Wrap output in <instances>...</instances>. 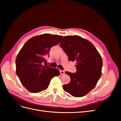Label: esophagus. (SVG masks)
Segmentation results:
<instances>
[{"instance_id": "1", "label": "esophagus", "mask_w": 121, "mask_h": 121, "mask_svg": "<svg viewBox=\"0 0 121 121\" xmlns=\"http://www.w3.org/2000/svg\"><path fill=\"white\" fill-rule=\"evenodd\" d=\"M60 74L61 75H64L65 74V72L63 70H60Z\"/></svg>"}]
</instances>
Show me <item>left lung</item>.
I'll return each instance as SVG.
<instances>
[{
  "instance_id": "obj_1",
  "label": "left lung",
  "mask_w": 121,
  "mask_h": 121,
  "mask_svg": "<svg viewBox=\"0 0 121 121\" xmlns=\"http://www.w3.org/2000/svg\"><path fill=\"white\" fill-rule=\"evenodd\" d=\"M60 46L69 61H76V73L65 72L71 78L63 89L72 96H85L95 87L101 76L102 60L96 48L88 40L79 36H65Z\"/></svg>"
}]
</instances>
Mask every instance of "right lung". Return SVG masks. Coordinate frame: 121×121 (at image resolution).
I'll return each instance as SVG.
<instances>
[{
    "mask_svg": "<svg viewBox=\"0 0 121 121\" xmlns=\"http://www.w3.org/2000/svg\"><path fill=\"white\" fill-rule=\"evenodd\" d=\"M63 36L43 34L32 37L25 43L17 54L16 74L29 91L38 93L48 88L50 80L60 74L56 68L45 66V56L58 44Z\"/></svg>",
    "mask_w": 121,
    "mask_h": 121,
    "instance_id": "right-lung-1",
    "label": "right lung"
}]
</instances>
